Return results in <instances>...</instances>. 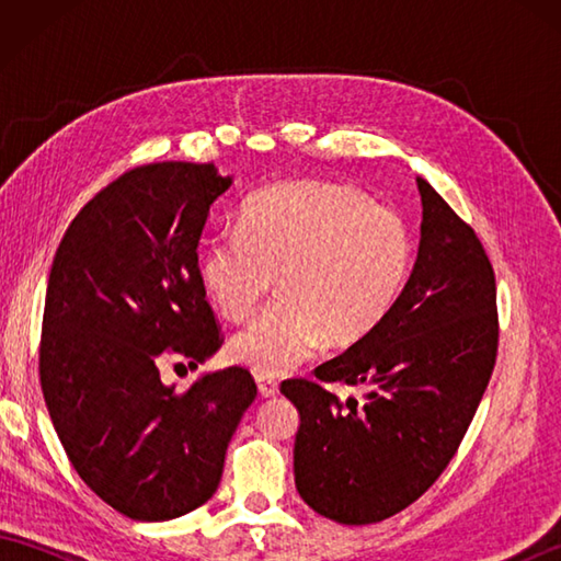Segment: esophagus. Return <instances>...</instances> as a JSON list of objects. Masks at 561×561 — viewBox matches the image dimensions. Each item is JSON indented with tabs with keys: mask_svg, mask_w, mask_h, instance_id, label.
Instances as JSON below:
<instances>
[{
	"mask_svg": "<svg viewBox=\"0 0 561 561\" xmlns=\"http://www.w3.org/2000/svg\"><path fill=\"white\" fill-rule=\"evenodd\" d=\"M255 380H257V390H260L262 398H274L279 392V380L274 378V376L257 374Z\"/></svg>",
	"mask_w": 561,
	"mask_h": 561,
	"instance_id": "34e87169",
	"label": "esophagus"
}]
</instances>
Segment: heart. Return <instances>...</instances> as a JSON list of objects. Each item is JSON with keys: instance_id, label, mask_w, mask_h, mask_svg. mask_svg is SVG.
<instances>
[{"instance_id": "heart-1", "label": "heart", "mask_w": 561, "mask_h": 561, "mask_svg": "<svg viewBox=\"0 0 561 561\" xmlns=\"http://www.w3.org/2000/svg\"><path fill=\"white\" fill-rule=\"evenodd\" d=\"M412 262L408 224L335 183L287 181L250 197L238 231L211 236L199 282L214 311L245 318L279 274V299L236 332L229 352L284 374L323 347L374 332L400 299Z\"/></svg>"}]
</instances>
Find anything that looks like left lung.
Here are the masks:
<instances>
[{
  "label": "left lung",
  "mask_w": 561,
  "mask_h": 561,
  "mask_svg": "<svg viewBox=\"0 0 561 561\" xmlns=\"http://www.w3.org/2000/svg\"><path fill=\"white\" fill-rule=\"evenodd\" d=\"M422 238L388 318L316 380H284L301 414L294 478L304 502L344 526H368L416 502L456 456L490 383L496 347V284L468 224L416 178ZM325 382L367 388L340 401Z\"/></svg>",
  "instance_id": "left-lung-1"
}]
</instances>
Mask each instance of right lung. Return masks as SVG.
Returning <instances> with one entry per match:
<instances>
[{
  "mask_svg": "<svg viewBox=\"0 0 561 561\" xmlns=\"http://www.w3.org/2000/svg\"><path fill=\"white\" fill-rule=\"evenodd\" d=\"M231 183L214 163L137 165L77 214L53 260L43 398L79 478L127 518L171 520L211 499L257 396L241 366L183 392L159 374L165 354L197 368L221 347L197 245Z\"/></svg>",
  "mask_w": 561,
  "mask_h": 561,
  "instance_id": "obj_1",
  "label": "right lung"
}]
</instances>
